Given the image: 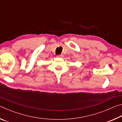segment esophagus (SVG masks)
<instances>
[{"mask_svg": "<svg viewBox=\"0 0 122 122\" xmlns=\"http://www.w3.org/2000/svg\"><path fill=\"white\" fill-rule=\"evenodd\" d=\"M63 57V55L62 54H60V55H58L57 56V57H59V58H62Z\"/></svg>", "mask_w": 122, "mask_h": 122, "instance_id": "34e87169", "label": "esophagus"}]
</instances>
